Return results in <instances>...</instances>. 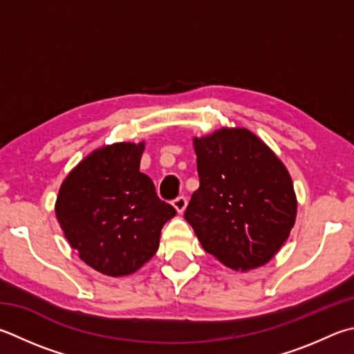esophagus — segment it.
<instances>
[{
	"label": "esophagus",
	"mask_w": 354,
	"mask_h": 354,
	"mask_svg": "<svg viewBox=\"0 0 354 354\" xmlns=\"http://www.w3.org/2000/svg\"><path fill=\"white\" fill-rule=\"evenodd\" d=\"M173 207L176 209L178 214H183V212L185 210V207H187V198H185V196H178L176 199H173Z\"/></svg>",
	"instance_id": "34e87169"
}]
</instances>
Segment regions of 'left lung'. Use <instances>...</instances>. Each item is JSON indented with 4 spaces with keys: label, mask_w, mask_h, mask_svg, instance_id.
Masks as SVG:
<instances>
[{
    "label": "left lung",
    "mask_w": 354,
    "mask_h": 354,
    "mask_svg": "<svg viewBox=\"0 0 354 354\" xmlns=\"http://www.w3.org/2000/svg\"><path fill=\"white\" fill-rule=\"evenodd\" d=\"M199 189L184 218L205 252L235 271L266 265L288 240L297 199L283 162L246 128L194 138Z\"/></svg>",
    "instance_id": "left-lung-1"
}]
</instances>
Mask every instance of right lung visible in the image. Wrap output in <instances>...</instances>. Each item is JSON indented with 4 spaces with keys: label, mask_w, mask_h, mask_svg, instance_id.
<instances>
[{
    "label": "right lung",
    "mask_w": 354,
    "mask_h": 354,
    "mask_svg": "<svg viewBox=\"0 0 354 354\" xmlns=\"http://www.w3.org/2000/svg\"><path fill=\"white\" fill-rule=\"evenodd\" d=\"M144 142L94 150L62 183L55 215L80 260L110 277L142 268L159 248L160 229L176 215L139 171Z\"/></svg>",
    "instance_id": "add662e5"
}]
</instances>
